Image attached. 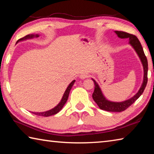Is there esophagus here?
<instances>
[{"label":"esophagus","instance_id":"esophagus-1","mask_svg":"<svg viewBox=\"0 0 154 154\" xmlns=\"http://www.w3.org/2000/svg\"><path fill=\"white\" fill-rule=\"evenodd\" d=\"M88 77H89V75L88 73H85V72H83V73H82L79 75V78L82 79H84Z\"/></svg>","mask_w":154,"mask_h":154}]
</instances>
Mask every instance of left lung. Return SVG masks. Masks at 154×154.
<instances>
[{"instance_id":"1","label":"left lung","mask_w":154,"mask_h":154,"mask_svg":"<svg viewBox=\"0 0 154 154\" xmlns=\"http://www.w3.org/2000/svg\"><path fill=\"white\" fill-rule=\"evenodd\" d=\"M116 35L118 36V37L121 38H128L129 44L132 46V48L136 51L137 54L139 56L140 61L142 62L143 66V71H144V77H143V82L140 86L139 90L135 94L133 97L128 99V100L122 101V102H112L106 100L105 96H103L102 91H101L100 87L97 83L96 82L94 79H92L94 83V91L92 98L95 103L97 104L99 108L102 110H105L111 112H122L126 110L129 106L132 105L138 98H139L140 95L142 94L143 91L146 87L147 83V71H148V63L147 58L143 51V48L140 44V41L138 39L136 36L131 34L127 33L126 32H122V31H115Z\"/></svg>"}]
</instances>
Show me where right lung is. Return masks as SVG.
<instances>
[{"instance_id": "obj_1", "label": "right lung", "mask_w": 154, "mask_h": 154, "mask_svg": "<svg viewBox=\"0 0 154 154\" xmlns=\"http://www.w3.org/2000/svg\"><path fill=\"white\" fill-rule=\"evenodd\" d=\"M38 36H39V35H28L26 36H25L24 37H23V38H20V39L18 40L17 41V43L19 42V41L29 39V38H32L34 37H38ZM75 82V80H73L69 85V86L67 87L66 91H65V92L64 93V95H63V96H62V98L61 99V101L59 103L58 105L55 106V107L50 109V110H49V111H44V112H32V113L36 115V116H43V117H49V116H53V115H55L56 113H58V112L62 109V107H63L64 105H65V103H66L68 97H69V93H70V91H71L72 85H73Z\"/></svg>"}]
</instances>
